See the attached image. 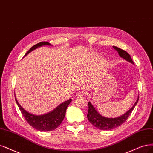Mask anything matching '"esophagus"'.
<instances>
[{
  "label": "esophagus",
  "instance_id": "esophagus-1",
  "mask_svg": "<svg viewBox=\"0 0 153 153\" xmlns=\"http://www.w3.org/2000/svg\"><path fill=\"white\" fill-rule=\"evenodd\" d=\"M84 94V92L83 91H80L77 93V97H81Z\"/></svg>",
  "mask_w": 153,
  "mask_h": 153
}]
</instances>
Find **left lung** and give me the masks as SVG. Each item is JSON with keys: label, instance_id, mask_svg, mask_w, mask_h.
<instances>
[{"label": "left lung", "instance_id": "1", "mask_svg": "<svg viewBox=\"0 0 153 153\" xmlns=\"http://www.w3.org/2000/svg\"><path fill=\"white\" fill-rule=\"evenodd\" d=\"M115 50L117 51V52L122 58L126 60L127 61L131 62V63L134 64V62L130 55L125 50H123L120 48L113 46ZM139 98V96L137 101H135V104L132 108L127 111L126 114H124L123 115L118 117L117 118H106L101 115L99 113L95 110L93 106L91 103L89 102L88 103V113L87 115V117L88 118V120L90 122L92 125H93L95 127H97L98 129L103 130V131H107V130H111L114 129L118 126H121L124 122L126 121V120L131 115L132 110H134V107L137 105Z\"/></svg>", "mask_w": 153, "mask_h": 153}]
</instances>
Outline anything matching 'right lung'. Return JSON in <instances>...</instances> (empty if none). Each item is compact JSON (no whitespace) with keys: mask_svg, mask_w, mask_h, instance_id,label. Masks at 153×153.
<instances>
[{"mask_svg":"<svg viewBox=\"0 0 153 153\" xmlns=\"http://www.w3.org/2000/svg\"><path fill=\"white\" fill-rule=\"evenodd\" d=\"M43 45H51V44L47 42H42L37 43L28 50L25 56L27 55L33 50L37 48L38 47H42ZM15 100L17 105H18L19 110H21L22 115H23L27 122L33 128H35L38 131L43 132H49L53 131V130L56 129L60 125V123L63 121L65 117L67 106L72 101V100L70 99L65 101V102L62 103L59 106H58L53 111L48 113L47 114L36 115L30 114V113L27 112L22 108L18 103V101H17L16 96Z\"/></svg>","mask_w":153,"mask_h":153,"instance_id":"add662e5","label":"right lung"}]
</instances>
